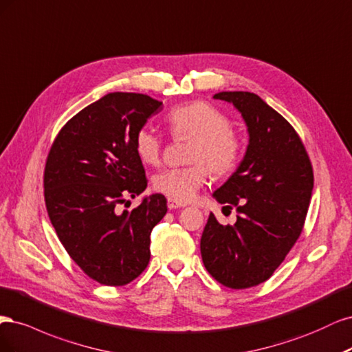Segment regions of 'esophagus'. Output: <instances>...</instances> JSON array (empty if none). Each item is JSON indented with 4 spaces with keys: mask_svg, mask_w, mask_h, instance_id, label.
Listing matches in <instances>:
<instances>
[{
    "mask_svg": "<svg viewBox=\"0 0 352 352\" xmlns=\"http://www.w3.org/2000/svg\"><path fill=\"white\" fill-rule=\"evenodd\" d=\"M179 208H184L183 203L175 201V200H173V199H168V209L174 210V209H179Z\"/></svg>",
    "mask_w": 352,
    "mask_h": 352,
    "instance_id": "obj_1",
    "label": "esophagus"
}]
</instances>
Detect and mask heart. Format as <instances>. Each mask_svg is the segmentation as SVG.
Masks as SVG:
<instances>
[{"mask_svg":"<svg viewBox=\"0 0 352 352\" xmlns=\"http://www.w3.org/2000/svg\"><path fill=\"white\" fill-rule=\"evenodd\" d=\"M174 138L192 139L184 168H171L153 177V188L168 199L186 203L206 183L209 170L217 177H228L240 166L244 156L241 138L231 131V121L208 102H191L174 108L166 117ZM135 153L146 165H157L162 140L149 129H140L134 138Z\"/></svg>","mask_w":352,"mask_h":352,"instance_id":"b5f03b06","label":"heart"}]
</instances>
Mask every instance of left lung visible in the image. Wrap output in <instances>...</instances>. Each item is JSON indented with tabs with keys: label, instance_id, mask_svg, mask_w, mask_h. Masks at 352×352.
Returning a JSON list of instances; mask_svg holds the SVG:
<instances>
[{
	"label": "left lung",
	"instance_id": "obj_1",
	"mask_svg": "<svg viewBox=\"0 0 352 352\" xmlns=\"http://www.w3.org/2000/svg\"><path fill=\"white\" fill-rule=\"evenodd\" d=\"M240 112L248 144L236 171L213 199L238 210L234 225L210 213L200 240L209 274L232 289L269 279L302 231L311 199L313 168L298 134L279 112L250 92H219Z\"/></svg>",
	"mask_w": 352,
	"mask_h": 352
}]
</instances>
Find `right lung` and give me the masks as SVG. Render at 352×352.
<instances>
[{
  "label": "right lung",
  "mask_w": 352,
  "mask_h": 352,
  "mask_svg": "<svg viewBox=\"0 0 352 352\" xmlns=\"http://www.w3.org/2000/svg\"><path fill=\"white\" fill-rule=\"evenodd\" d=\"M162 109L142 94L112 92L76 114L56 135L45 166V203L61 244L85 274L109 287L127 285L151 258V232L166 213L162 195L143 197L147 179L135 133Z\"/></svg>",
  "instance_id": "right-lung-1"
}]
</instances>
